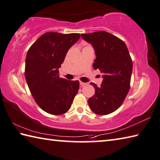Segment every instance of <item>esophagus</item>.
Masks as SVG:
<instances>
[{
    "label": "esophagus",
    "mask_w": 160,
    "mask_h": 160,
    "mask_svg": "<svg viewBox=\"0 0 160 160\" xmlns=\"http://www.w3.org/2000/svg\"><path fill=\"white\" fill-rule=\"evenodd\" d=\"M80 85H81V86H86L87 83L82 82V81H80Z\"/></svg>",
    "instance_id": "obj_1"
}]
</instances>
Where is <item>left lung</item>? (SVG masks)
<instances>
[{
	"instance_id": "1",
	"label": "left lung",
	"mask_w": 160,
	"mask_h": 160,
	"mask_svg": "<svg viewBox=\"0 0 160 160\" xmlns=\"http://www.w3.org/2000/svg\"><path fill=\"white\" fill-rule=\"evenodd\" d=\"M94 47L96 54L92 67L103 73L100 87L91 83L95 95L88 99L93 112L104 116L113 113L123 103L130 88L132 61L125 43L106 31L81 34Z\"/></svg>"
}]
</instances>
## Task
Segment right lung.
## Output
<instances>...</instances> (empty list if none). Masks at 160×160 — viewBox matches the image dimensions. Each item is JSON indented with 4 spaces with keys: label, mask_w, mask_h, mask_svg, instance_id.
Instances as JSON below:
<instances>
[{
    "label": "right lung",
    "mask_w": 160,
    "mask_h": 160,
    "mask_svg": "<svg viewBox=\"0 0 160 160\" xmlns=\"http://www.w3.org/2000/svg\"><path fill=\"white\" fill-rule=\"evenodd\" d=\"M80 36L45 32L27 52L25 77L29 90L38 106L52 115L67 112L79 91V81L60 78L58 69Z\"/></svg>",
    "instance_id": "obj_1"
}]
</instances>
